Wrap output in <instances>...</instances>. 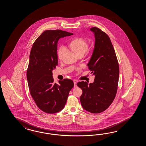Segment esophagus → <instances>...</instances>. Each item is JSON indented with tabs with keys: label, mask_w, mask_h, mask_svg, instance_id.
Instances as JSON below:
<instances>
[{
	"label": "esophagus",
	"mask_w": 146,
	"mask_h": 146,
	"mask_svg": "<svg viewBox=\"0 0 146 146\" xmlns=\"http://www.w3.org/2000/svg\"><path fill=\"white\" fill-rule=\"evenodd\" d=\"M74 88L77 87V82L76 81H74Z\"/></svg>",
	"instance_id": "1"
}]
</instances>
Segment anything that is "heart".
Masks as SVG:
<instances>
[{
    "instance_id": "b5f03b06",
    "label": "heart",
    "mask_w": 146,
    "mask_h": 146,
    "mask_svg": "<svg viewBox=\"0 0 146 146\" xmlns=\"http://www.w3.org/2000/svg\"><path fill=\"white\" fill-rule=\"evenodd\" d=\"M70 46L72 50L77 55L83 54L88 50L89 48V43L87 40L82 38H77L73 40L70 43ZM65 51V48L64 46L60 47L58 51V57L59 59L63 58V55Z\"/></svg>"
}]
</instances>
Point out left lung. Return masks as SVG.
<instances>
[{"label":"left lung","mask_w":146,"mask_h":146,"mask_svg":"<svg viewBox=\"0 0 146 146\" xmlns=\"http://www.w3.org/2000/svg\"><path fill=\"white\" fill-rule=\"evenodd\" d=\"M95 34V48L88 68L95 76L94 82L77 83L82 90L81 105L92 113H100L107 110L115 98L117 90L119 65L114 48L110 38L100 29H90Z\"/></svg>","instance_id":"left-lung-1"}]
</instances>
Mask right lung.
Here are the masks:
<instances>
[{
  "mask_svg": "<svg viewBox=\"0 0 146 146\" xmlns=\"http://www.w3.org/2000/svg\"><path fill=\"white\" fill-rule=\"evenodd\" d=\"M73 35L60 30H46L32 47L27 72L28 86L36 106L46 113L54 114L62 110L74 87L70 79L59 81V84L54 83L52 73L58 65V40Z\"/></svg>",
  "mask_w": 146,
  "mask_h": 146,
  "instance_id": "obj_1",
  "label": "right lung"
}]
</instances>
